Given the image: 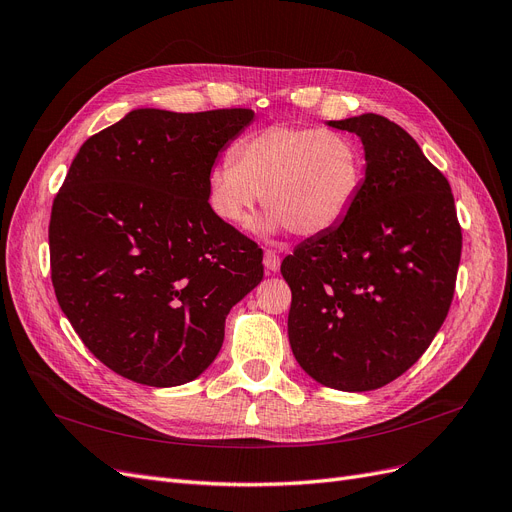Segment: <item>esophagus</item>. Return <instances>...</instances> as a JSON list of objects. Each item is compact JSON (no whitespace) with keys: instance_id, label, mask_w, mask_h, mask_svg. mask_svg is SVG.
I'll list each match as a JSON object with an SVG mask.
<instances>
[{"instance_id":"34e87169","label":"esophagus","mask_w":512,"mask_h":512,"mask_svg":"<svg viewBox=\"0 0 512 512\" xmlns=\"http://www.w3.org/2000/svg\"><path fill=\"white\" fill-rule=\"evenodd\" d=\"M281 267V260L275 252H264V269H267V273H277Z\"/></svg>"}]
</instances>
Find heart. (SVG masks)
<instances>
[{
  "label": "heart",
  "mask_w": 512,
  "mask_h": 512,
  "mask_svg": "<svg viewBox=\"0 0 512 512\" xmlns=\"http://www.w3.org/2000/svg\"><path fill=\"white\" fill-rule=\"evenodd\" d=\"M363 182V155L340 132L269 126L248 134L208 174L212 212L231 227H248L258 201L271 210L264 231L300 237L334 231L353 210Z\"/></svg>",
  "instance_id": "1"
}]
</instances>
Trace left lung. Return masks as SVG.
Masks as SVG:
<instances>
[{"mask_svg": "<svg viewBox=\"0 0 512 512\" xmlns=\"http://www.w3.org/2000/svg\"><path fill=\"white\" fill-rule=\"evenodd\" d=\"M353 132L365 178L340 227L281 262L288 336L302 370L346 393L374 391L422 357L454 298L462 233L447 178L376 113L327 121Z\"/></svg>", "mask_w": 512, "mask_h": 512, "instance_id": "8db88e82", "label": "left lung"}]
</instances>
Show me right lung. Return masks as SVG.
Wrapping results in <instances>:
<instances>
[{"label": "right lung", "instance_id": "1", "mask_svg": "<svg viewBox=\"0 0 512 512\" xmlns=\"http://www.w3.org/2000/svg\"><path fill=\"white\" fill-rule=\"evenodd\" d=\"M252 109H134L75 155L50 218L60 309L109 370L180 386L208 370L262 250L210 208L208 174Z\"/></svg>", "mask_w": 512, "mask_h": 512}]
</instances>
